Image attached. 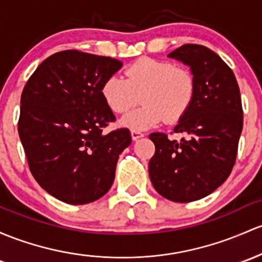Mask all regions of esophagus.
I'll return each instance as SVG.
<instances>
[{"label": "esophagus", "mask_w": 262, "mask_h": 262, "mask_svg": "<svg viewBox=\"0 0 262 262\" xmlns=\"http://www.w3.org/2000/svg\"><path fill=\"white\" fill-rule=\"evenodd\" d=\"M143 136H145V135H143L142 132H140V131H137V130H132L131 131V137H132V140H134V141H136V140L141 139V137H143Z\"/></svg>", "instance_id": "34e87169"}]
</instances>
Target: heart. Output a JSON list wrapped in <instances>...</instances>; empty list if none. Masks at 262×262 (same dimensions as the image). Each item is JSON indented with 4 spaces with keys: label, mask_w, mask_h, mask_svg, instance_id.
<instances>
[{
    "label": "heart",
    "mask_w": 262,
    "mask_h": 262,
    "mask_svg": "<svg viewBox=\"0 0 262 262\" xmlns=\"http://www.w3.org/2000/svg\"><path fill=\"white\" fill-rule=\"evenodd\" d=\"M126 78L110 75L101 96L111 111L125 114L141 95L142 107L123 116L120 123L132 130H147L166 119L176 122L186 112L195 92V81L186 70L166 61L143 57L126 69Z\"/></svg>",
    "instance_id": "b5f03b06"
}]
</instances>
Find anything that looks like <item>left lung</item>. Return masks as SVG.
Returning a JSON list of instances; mask_svg holds the SVG:
<instances>
[{
	"mask_svg": "<svg viewBox=\"0 0 262 262\" xmlns=\"http://www.w3.org/2000/svg\"><path fill=\"white\" fill-rule=\"evenodd\" d=\"M190 67L195 81L192 101L175 132L180 141L154 132L155 155L148 173L155 190L173 202L206 198L221 186L235 165L243 131L240 89L232 70L201 45H184L167 55Z\"/></svg>",
	"mask_w": 262,
	"mask_h": 262,
	"instance_id": "obj_1",
	"label": "left lung"
}]
</instances>
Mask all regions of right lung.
<instances>
[{"mask_svg":"<svg viewBox=\"0 0 262 262\" xmlns=\"http://www.w3.org/2000/svg\"><path fill=\"white\" fill-rule=\"evenodd\" d=\"M121 67L105 56L57 52L36 69L22 91L18 135L31 173L60 201L90 204L114 184L131 135L127 128L102 132L115 115L101 86Z\"/></svg>","mask_w":262,"mask_h":262,"instance_id":"right-lung-1","label":"right lung"}]
</instances>
